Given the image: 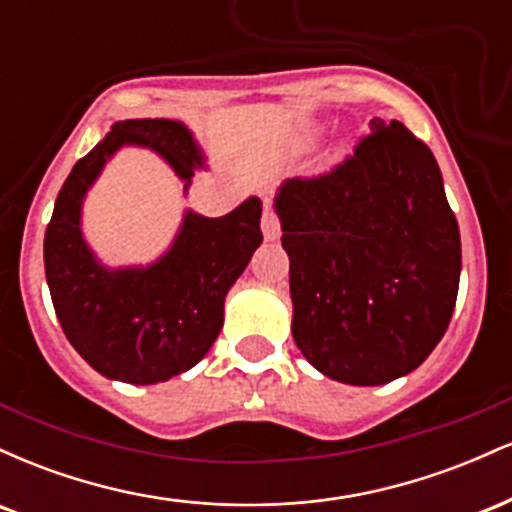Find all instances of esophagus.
Wrapping results in <instances>:
<instances>
[{
    "label": "esophagus",
    "instance_id": "1",
    "mask_svg": "<svg viewBox=\"0 0 512 512\" xmlns=\"http://www.w3.org/2000/svg\"><path fill=\"white\" fill-rule=\"evenodd\" d=\"M262 233L267 240H276L281 236V223H279V216L274 214L272 209H269V204L264 207V214H262Z\"/></svg>",
    "mask_w": 512,
    "mask_h": 512
}]
</instances>
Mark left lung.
I'll return each instance as SVG.
<instances>
[{
	"label": "left lung",
	"mask_w": 512,
	"mask_h": 512,
	"mask_svg": "<svg viewBox=\"0 0 512 512\" xmlns=\"http://www.w3.org/2000/svg\"><path fill=\"white\" fill-rule=\"evenodd\" d=\"M274 209L291 260V332L310 366L346 385L419 368L448 330L462 269L431 149L375 117L330 173L286 180Z\"/></svg>",
	"instance_id": "obj_1"
}]
</instances>
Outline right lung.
Instances as JSON below:
<instances>
[{"mask_svg":"<svg viewBox=\"0 0 512 512\" xmlns=\"http://www.w3.org/2000/svg\"><path fill=\"white\" fill-rule=\"evenodd\" d=\"M120 146H149L190 187L204 156L178 120H122L76 161L45 231V276L69 344L93 370L132 385L166 383L202 361L223 327V301L260 248L262 202L207 219L185 211L166 255L108 269L81 233V204Z\"/></svg>","mask_w":512,"mask_h":512,"instance_id":"obj_1","label":"right lung"}]
</instances>
